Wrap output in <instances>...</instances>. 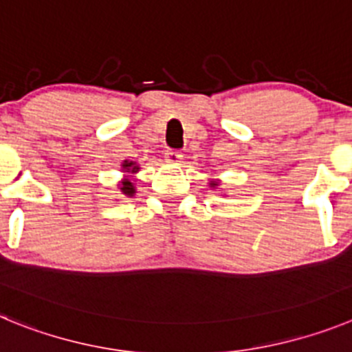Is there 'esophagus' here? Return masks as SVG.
<instances>
[{
	"label": "esophagus",
	"mask_w": 352,
	"mask_h": 352,
	"mask_svg": "<svg viewBox=\"0 0 352 352\" xmlns=\"http://www.w3.org/2000/svg\"><path fill=\"white\" fill-rule=\"evenodd\" d=\"M166 160L169 162V164H179V162L183 160V155L179 153L178 149H167Z\"/></svg>",
	"instance_id": "34e87169"
}]
</instances>
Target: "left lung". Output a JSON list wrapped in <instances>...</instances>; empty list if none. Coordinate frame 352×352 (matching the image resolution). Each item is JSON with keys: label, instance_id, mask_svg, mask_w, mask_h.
<instances>
[{"label": "left lung", "instance_id": "obj_1", "mask_svg": "<svg viewBox=\"0 0 352 352\" xmlns=\"http://www.w3.org/2000/svg\"><path fill=\"white\" fill-rule=\"evenodd\" d=\"M210 186H213V188L214 186H219V182H210Z\"/></svg>", "mask_w": 352, "mask_h": 352}]
</instances>
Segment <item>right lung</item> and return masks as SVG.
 Instances as JSON below:
<instances>
[{
    "instance_id": "obj_1",
    "label": "right lung",
    "mask_w": 352,
    "mask_h": 352,
    "mask_svg": "<svg viewBox=\"0 0 352 352\" xmlns=\"http://www.w3.org/2000/svg\"><path fill=\"white\" fill-rule=\"evenodd\" d=\"M123 170H125V173H129V174H135L139 170V166H138V164H135V162L125 160V162H123ZM120 190L123 192V194H125L126 197H132V195L135 194V186H133L132 179H130V178L123 179V182H121Z\"/></svg>"
}]
</instances>
